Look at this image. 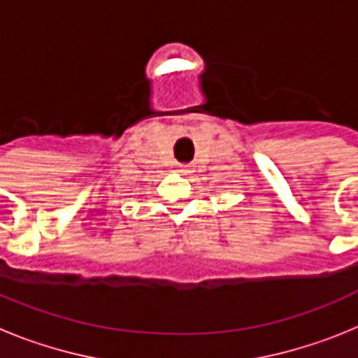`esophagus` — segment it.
Listing matches in <instances>:
<instances>
[{"instance_id":"esophagus-1","label":"esophagus","mask_w":358,"mask_h":358,"mask_svg":"<svg viewBox=\"0 0 358 358\" xmlns=\"http://www.w3.org/2000/svg\"><path fill=\"white\" fill-rule=\"evenodd\" d=\"M179 170H181L182 173H188L189 172V164H179Z\"/></svg>"}]
</instances>
